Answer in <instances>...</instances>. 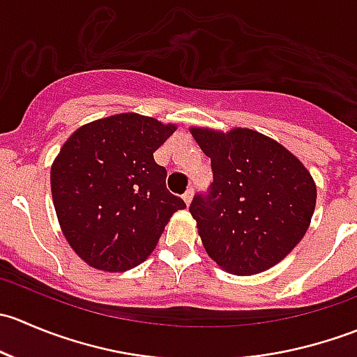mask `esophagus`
<instances>
[{
	"instance_id": "1",
	"label": "esophagus",
	"mask_w": 357,
	"mask_h": 357,
	"mask_svg": "<svg viewBox=\"0 0 357 357\" xmlns=\"http://www.w3.org/2000/svg\"><path fill=\"white\" fill-rule=\"evenodd\" d=\"M192 199H193V188H188L185 193H183V200H185L186 205L192 204Z\"/></svg>"
}]
</instances>
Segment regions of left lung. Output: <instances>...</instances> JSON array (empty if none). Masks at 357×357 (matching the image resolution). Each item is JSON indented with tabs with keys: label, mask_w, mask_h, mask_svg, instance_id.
Returning a JSON list of instances; mask_svg holds the SVG:
<instances>
[{
	"label": "left lung",
	"mask_w": 357,
	"mask_h": 357,
	"mask_svg": "<svg viewBox=\"0 0 357 357\" xmlns=\"http://www.w3.org/2000/svg\"><path fill=\"white\" fill-rule=\"evenodd\" d=\"M214 181L190 205L208 257L236 276L257 275L294 250L311 225L316 183L283 145L254 129L190 128Z\"/></svg>",
	"instance_id": "left-lung-1"
}]
</instances>
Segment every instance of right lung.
Wrapping results in <instances>:
<instances>
[{
  "instance_id": "obj_1",
  "label": "right lung",
  "mask_w": 357,
  "mask_h": 357,
  "mask_svg": "<svg viewBox=\"0 0 357 357\" xmlns=\"http://www.w3.org/2000/svg\"><path fill=\"white\" fill-rule=\"evenodd\" d=\"M176 131L153 117L126 112L75 129L52 164V197L60 229L91 268L122 273L157 247L176 211L153 152Z\"/></svg>"
}]
</instances>
